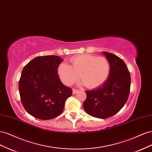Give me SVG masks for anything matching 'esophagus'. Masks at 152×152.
I'll return each instance as SVG.
<instances>
[{
	"instance_id": "esophagus-1",
	"label": "esophagus",
	"mask_w": 152,
	"mask_h": 152,
	"mask_svg": "<svg viewBox=\"0 0 152 152\" xmlns=\"http://www.w3.org/2000/svg\"><path fill=\"white\" fill-rule=\"evenodd\" d=\"M78 92V90H76V89H73L72 90V94H76Z\"/></svg>"
}]
</instances>
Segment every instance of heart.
<instances>
[{"label": "heart", "instance_id": "heart-1", "mask_svg": "<svg viewBox=\"0 0 152 152\" xmlns=\"http://www.w3.org/2000/svg\"><path fill=\"white\" fill-rule=\"evenodd\" d=\"M71 62L72 66L62 63L58 69L60 78L66 85L75 83L80 76L86 87L95 88L104 83L110 76V63L104 57L81 55L72 58Z\"/></svg>", "mask_w": 152, "mask_h": 152}]
</instances>
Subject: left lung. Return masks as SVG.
I'll return each instance as SVG.
<instances>
[{
    "label": "left lung",
    "mask_w": 152,
    "mask_h": 152,
    "mask_svg": "<svg viewBox=\"0 0 152 152\" xmlns=\"http://www.w3.org/2000/svg\"><path fill=\"white\" fill-rule=\"evenodd\" d=\"M102 53L110 63V76L102 86L86 91L83 108L89 115L104 119L115 115L126 103L131 88V76L122 59L108 52Z\"/></svg>",
    "instance_id": "obj_1"
}]
</instances>
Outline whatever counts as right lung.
<instances>
[{
  "label": "right lung",
  "instance_id": "1",
  "mask_svg": "<svg viewBox=\"0 0 152 152\" xmlns=\"http://www.w3.org/2000/svg\"><path fill=\"white\" fill-rule=\"evenodd\" d=\"M63 59L58 56H39L23 68L19 81L21 103L28 113L41 120L62 113L72 89L60 81L57 69Z\"/></svg>",
  "mask_w": 152,
  "mask_h": 152
}]
</instances>
